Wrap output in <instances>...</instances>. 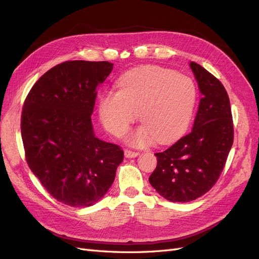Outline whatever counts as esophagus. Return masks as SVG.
I'll use <instances>...</instances> for the list:
<instances>
[{
  "label": "esophagus",
  "instance_id": "esophagus-1",
  "mask_svg": "<svg viewBox=\"0 0 259 259\" xmlns=\"http://www.w3.org/2000/svg\"><path fill=\"white\" fill-rule=\"evenodd\" d=\"M124 154H125V156H126V158H135V156L138 155V152L128 150V149H125Z\"/></svg>",
  "mask_w": 259,
  "mask_h": 259
}]
</instances>
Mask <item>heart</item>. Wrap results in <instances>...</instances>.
I'll use <instances>...</instances> for the list:
<instances>
[{
  "mask_svg": "<svg viewBox=\"0 0 259 259\" xmlns=\"http://www.w3.org/2000/svg\"><path fill=\"white\" fill-rule=\"evenodd\" d=\"M197 100L194 83L187 75L156 66L132 69L117 82V92L106 91L98 103L100 121L114 136H122L136 120L144 123L127 136L133 146H146L156 138L167 144L190 123Z\"/></svg>",
  "mask_w": 259,
  "mask_h": 259,
  "instance_id": "b5f03b06",
  "label": "heart"
}]
</instances>
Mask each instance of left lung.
Instances as JSON below:
<instances>
[{"label": "left lung", "instance_id": "8db88e82", "mask_svg": "<svg viewBox=\"0 0 259 259\" xmlns=\"http://www.w3.org/2000/svg\"><path fill=\"white\" fill-rule=\"evenodd\" d=\"M190 67L202 97L192 131L163 152L149 182L171 202L202 197L221 176L233 144L229 96L222 82L194 61Z\"/></svg>", "mask_w": 259, "mask_h": 259}]
</instances>
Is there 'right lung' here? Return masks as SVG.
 Listing matches in <instances>:
<instances>
[{"label": "right lung", "instance_id": "1", "mask_svg": "<svg viewBox=\"0 0 259 259\" xmlns=\"http://www.w3.org/2000/svg\"><path fill=\"white\" fill-rule=\"evenodd\" d=\"M109 61L69 60L30 90L21 112L26 161L54 199L73 207L95 204L114 182L120 146L95 137L91 114Z\"/></svg>", "mask_w": 259, "mask_h": 259}]
</instances>
